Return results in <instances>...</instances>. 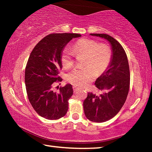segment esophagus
<instances>
[{
  "label": "esophagus",
  "mask_w": 152,
  "mask_h": 152,
  "mask_svg": "<svg viewBox=\"0 0 152 152\" xmlns=\"http://www.w3.org/2000/svg\"><path fill=\"white\" fill-rule=\"evenodd\" d=\"M78 87H76V86H73V90H74V92H76L77 91H78Z\"/></svg>",
  "instance_id": "34e87169"
}]
</instances>
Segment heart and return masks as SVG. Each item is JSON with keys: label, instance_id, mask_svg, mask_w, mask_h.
Instances as JSON below:
<instances>
[{"label": "heart", "instance_id": "1", "mask_svg": "<svg viewBox=\"0 0 152 152\" xmlns=\"http://www.w3.org/2000/svg\"><path fill=\"white\" fill-rule=\"evenodd\" d=\"M72 50L76 57L84 56L82 61L84 68H75L66 75V80L74 86L84 87L94 80L96 75L107 70L112 60V51L104 43L96 40L83 38L73 45ZM68 48L61 51V62L64 68L68 69L74 64V55Z\"/></svg>", "mask_w": 152, "mask_h": 152}]
</instances>
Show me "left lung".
I'll return each instance as SVG.
<instances>
[{
  "mask_svg": "<svg viewBox=\"0 0 152 152\" xmlns=\"http://www.w3.org/2000/svg\"><path fill=\"white\" fill-rule=\"evenodd\" d=\"M91 35L109 41L113 51L112 60L108 69L95 81V86L102 93L97 95L88 92L83 102L87 119L102 123L114 117L125 104L129 91V66L124 49L116 39L102 33Z\"/></svg>",
  "mask_w": 152,
  "mask_h": 152,
  "instance_id": "left-lung-1",
  "label": "left lung"
}]
</instances>
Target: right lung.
<instances>
[{"instance_id":"add662e5","label":"right lung","mask_w":152,"mask_h":152,"mask_svg":"<svg viewBox=\"0 0 152 152\" xmlns=\"http://www.w3.org/2000/svg\"><path fill=\"white\" fill-rule=\"evenodd\" d=\"M80 36L77 33H51L35 46L28 59L25 72L28 99L37 114L46 119H59L68 111L72 86L66 84L60 88L59 92H53V88L62 80L58 76L62 68L61 51L72 38Z\"/></svg>"}]
</instances>
